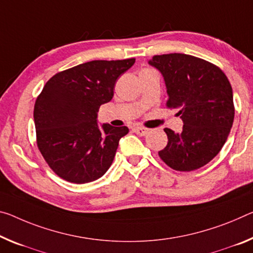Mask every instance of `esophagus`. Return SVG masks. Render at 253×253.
Instances as JSON below:
<instances>
[{"instance_id": "34e87169", "label": "esophagus", "mask_w": 253, "mask_h": 253, "mask_svg": "<svg viewBox=\"0 0 253 253\" xmlns=\"http://www.w3.org/2000/svg\"><path fill=\"white\" fill-rule=\"evenodd\" d=\"M134 130L136 134L141 135V136H145L151 131V129H148V128H145V127H136Z\"/></svg>"}]
</instances>
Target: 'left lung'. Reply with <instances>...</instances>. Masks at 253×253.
Wrapping results in <instances>:
<instances>
[{
  "label": "left lung",
  "instance_id": "obj_1",
  "mask_svg": "<svg viewBox=\"0 0 253 253\" xmlns=\"http://www.w3.org/2000/svg\"><path fill=\"white\" fill-rule=\"evenodd\" d=\"M148 63L166 81L167 107L179 109L183 122L181 133L164 129L168 144L160 158L173 170H197L219 153L233 125L231 83L218 66L191 55H155Z\"/></svg>",
  "mask_w": 253,
  "mask_h": 253
}]
</instances>
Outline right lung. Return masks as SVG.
<instances>
[{"mask_svg": "<svg viewBox=\"0 0 253 253\" xmlns=\"http://www.w3.org/2000/svg\"><path fill=\"white\" fill-rule=\"evenodd\" d=\"M135 58L91 61L58 72L37 97L34 119L37 146L51 170L73 183L101 178L128 128L97 123L99 108L114 97L117 79Z\"/></svg>", "mask_w": 253, "mask_h": 253, "instance_id": "right-lung-1", "label": "right lung"}]
</instances>
